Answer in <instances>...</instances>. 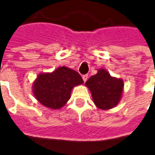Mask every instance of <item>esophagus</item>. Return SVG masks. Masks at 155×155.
<instances>
[{"label": "esophagus", "mask_w": 155, "mask_h": 155, "mask_svg": "<svg viewBox=\"0 0 155 155\" xmlns=\"http://www.w3.org/2000/svg\"><path fill=\"white\" fill-rule=\"evenodd\" d=\"M82 78H83V80H84V81L85 82L87 80V74L83 75V76H82Z\"/></svg>", "instance_id": "34e87169"}]
</instances>
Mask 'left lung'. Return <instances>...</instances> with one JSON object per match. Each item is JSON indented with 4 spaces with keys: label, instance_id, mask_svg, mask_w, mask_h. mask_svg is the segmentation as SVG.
<instances>
[{
    "label": "left lung",
    "instance_id": "1",
    "mask_svg": "<svg viewBox=\"0 0 155 155\" xmlns=\"http://www.w3.org/2000/svg\"><path fill=\"white\" fill-rule=\"evenodd\" d=\"M85 85L91 92L94 103L101 109H109L116 106L122 96L124 81L111 77L109 72L98 70L86 81Z\"/></svg>",
    "mask_w": 155,
    "mask_h": 155
}]
</instances>
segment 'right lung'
I'll return each mask as SVG.
<instances>
[{
    "mask_svg": "<svg viewBox=\"0 0 155 155\" xmlns=\"http://www.w3.org/2000/svg\"><path fill=\"white\" fill-rule=\"evenodd\" d=\"M84 83L77 71L66 67L53 73L40 74L33 84V93L42 105L53 109L63 107L71 98L74 86Z\"/></svg>",
    "mask_w": 155,
    "mask_h": 155,
    "instance_id": "1",
    "label": "right lung"
}]
</instances>
